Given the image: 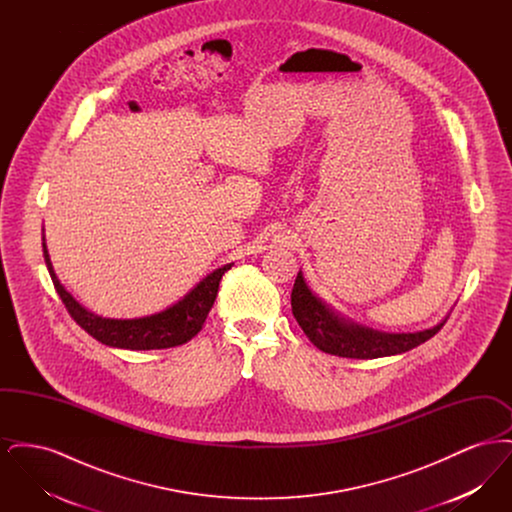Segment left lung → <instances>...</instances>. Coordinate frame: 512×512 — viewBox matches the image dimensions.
Instances as JSON below:
<instances>
[{"instance_id":"8db88e82","label":"left lung","mask_w":512,"mask_h":512,"mask_svg":"<svg viewBox=\"0 0 512 512\" xmlns=\"http://www.w3.org/2000/svg\"><path fill=\"white\" fill-rule=\"evenodd\" d=\"M293 317L299 322L305 336L320 351L347 357V359H378L411 351L416 345L434 338L447 320H441L434 328L414 334H386L372 328L359 326L332 311L322 303L297 272L292 290Z\"/></svg>"}]
</instances>
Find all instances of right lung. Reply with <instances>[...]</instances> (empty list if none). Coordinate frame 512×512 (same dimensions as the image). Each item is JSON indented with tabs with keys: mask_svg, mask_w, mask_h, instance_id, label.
Returning <instances> with one entry per match:
<instances>
[{
	"mask_svg": "<svg viewBox=\"0 0 512 512\" xmlns=\"http://www.w3.org/2000/svg\"><path fill=\"white\" fill-rule=\"evenodd\" d=\"M42 247H44V259H46V267L53 280V286L59 293L61 301L65 303L69 315L76 320V324L101 343L109 347L130 349V351L167 349V347H176L192 340L203 328V322L217 299L222 274L234 265V263H228L224 267L213 270L195 286L194 290H190L180 301H176L161 313L122 320V318L98 317L88 309H84L59 282L49 259L46 240Z\"/></svg>",
	"mask_w": 512,
	"mask_h": 512,
	"instance_id": "1",
	"label": "right lung"
}]
</instances>
